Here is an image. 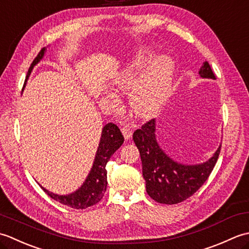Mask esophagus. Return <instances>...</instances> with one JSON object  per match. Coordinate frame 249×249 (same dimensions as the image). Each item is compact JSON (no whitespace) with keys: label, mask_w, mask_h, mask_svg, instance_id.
Wrapping results in <instances>:
<instances>
[{"label":"esophagus","mask_w":249,"mask_h":249,"mask_svg":"<svg viewBox=\"0 0 249 249\" xmlns=\"http://www.w3.org/2000/svg\"><path fill=\"white\" fill-rule=\"evenodd\" d=\"M121 130H122V134H123V136H124V138L126 139V140H128V139H130V137L133 136V128L130 127V126H123V127L121 128Z\"/></svg>","instance_id":"34e87169"}]
</instances>
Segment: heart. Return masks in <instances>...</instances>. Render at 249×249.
<instances>
[{
	"mask_svg": "<svg viewBox=\"0 0 249 249\" xmlns=\"http://www.w3.org/2000/svg\"><path fill=\"white\" fill-rule=\"evenodd\" d=\"M155 54L152 47H142L111 80L115 91L129 92L131 110L143 119L154 115L166 102L174 76V63L170 57L161 55L153 60Z\"/></svg>",
	"mask_w": 249,
	"mask_h": 249,
	"instance_id": "b5f03b06",
	"label": "heart"
}]
</instances>
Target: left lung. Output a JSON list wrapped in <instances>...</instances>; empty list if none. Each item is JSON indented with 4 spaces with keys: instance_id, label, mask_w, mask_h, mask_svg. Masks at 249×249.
Instances as JSON below:
<instances>
[{
    "instance_id": "left-lung-1",
    "label": "left lung",
    "mask_w": 249,
    "mask_h": 249,
    "mask_svg": "<svg viewBox=\"0 0 249 249\" xmlns=\"http://www.w3.org/2000/svg\"><path fill=\"white\" fill-rule=\"evenodd\" d=\"M202 78L216 79L209 62L199 71ZM154 119L137 129L133 139L138 147L142 161V174L146 193L158 203L177 204L193 196L210 177L218 160L221 145L208 161L199 165H183L171 160L158 145Z\"/></svg>"
}]
</instances>
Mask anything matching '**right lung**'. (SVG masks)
<instances>
[{"mask_svg": "<svg viewBox=\"0 0 249 249\" xmlns=\"http://www.w3.org/2000/svg\"><path fill=\"white\" fill-rule=\"evenodd\" d=\"M45 51L46 48L41 49L34 61L32 62L28 71V77L30 76L33 67L43 59ZM123 142L124 137L122 135L118 126L113 123L106 124L102 131V138H100L96 156H95L93 162V167L80 188L77 189L72 194L60 196L49 192V190H47L43 186L40 187L43 188L44 192L49 197L57 201V202L70 206V208L72 209L83 210L89 208V206L95 205L103 199L106 189H107L108 182L106 165L109 161L110 157L114 154V152L123 144Z\"/></svg>", "mask_w": 249, "mask_h": 249, "instance_id": "add662e5", "label": "right lung"}]
</instances>
